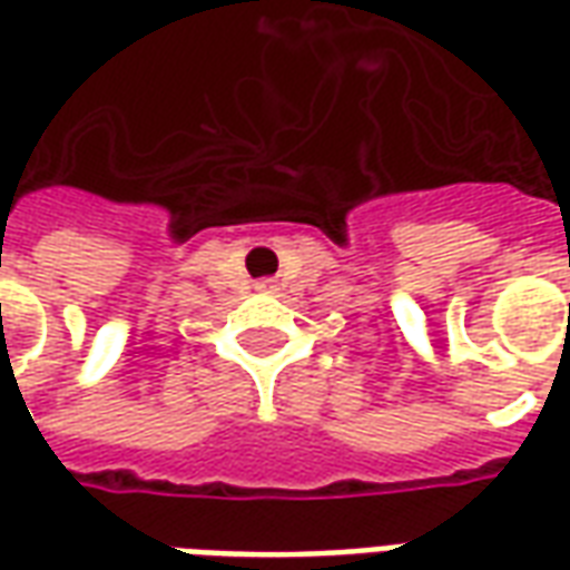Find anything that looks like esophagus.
Returning a JSON list of instances; mask_svg holds the SVG:
<instances>
[{"instance_id": "34e87169", "label": "esophagus", "mask_w": 570, "mask_h": 570, "mask_svg": "<svg viewBox=\"0 0 570 570\" xmlns=\"http://www.w3.org/2000/svg\"><path fill=\"white\" fill-rule=\"evenodd\" d=\"M256 286H259V289H274V281H259Z\"/></svg>"}]
</instances>
